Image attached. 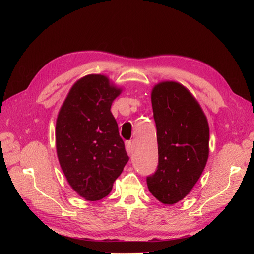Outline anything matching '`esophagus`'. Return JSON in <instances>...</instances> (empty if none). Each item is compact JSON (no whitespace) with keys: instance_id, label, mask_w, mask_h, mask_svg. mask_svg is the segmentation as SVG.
Segmentation results:
<instances>
[{"instance_id":"34e87169","label":"esophagus","mask_w":254,"mask_h":254,"mask_svg":"<svg viewBox=\"0 0 254 254\" xmlns=\"http://www.w3.org/2000/svg\"><path fill=\"white\" fill-rule=\"evenodd\" d=\"M126 149H127V152L128 155H131L132 153H134V145H132V143L130 141H127L126 142Z\"/></svg>"}]
</instances>
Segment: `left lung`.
Returning a JSON list of instances; mask_svg holds the SVG:
<instances>
[{
  "instance_id": "8db88e82",
  "label": "left lung",
  "mask_w": 254,
  "mask_h": 254,
  "mask_svg": "<svg viewBox=\"0 0 254 254\" xmlns=\"http://www.w3.org/2000/svg\"><path fill=\"white\" fill-rule=\"evenodd\" d=\"M158 166L147 177L149 191L165 205L188 195L209 156V125L190 91L175 81L157 83L151 92Z\"/></svg>"
}]
</instances>
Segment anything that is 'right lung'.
Returning a JSON list of instances; mask_svg holds the SVG:
<instances>
[{"label":"right lung","mask_w":254,"mask_h":254,"mask_svg":"<svg viewBox=\"0 0 254 254\" xmlns=\"http://www.w3.org/2000/svg\"><path fill=\"white\" fill-rule=\"evenodd\" d=\"M122 88L109 78L90 74L79 79L57 119L59 162L71 188L87 201L107 196L128 162L110 109Z\"/></svg>","instance_id":"obj_1"}]
</instances>
